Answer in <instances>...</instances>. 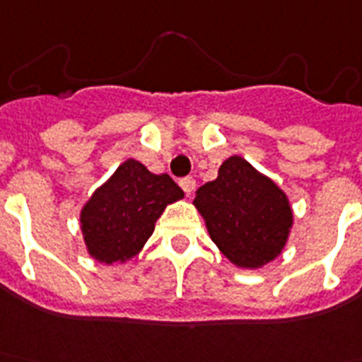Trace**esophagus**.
I'll return each instance as SVG.
<instances>
[{"instance_id":"esophagus-1","label":"esophagus","mask_w":362,"mask_h":362,"mask_svg":"<svg viewBox=\"0 0 362 362\" xmlns=\"http://www.w3.org/2000/svg\"><path fill=\"white\" fill-rule=\"evenodd\" d=\"M180 187L185 191V194H191L194 191V187H197V182H194L193 177H185V178H180Z\"/></svg>"}]
</instances>
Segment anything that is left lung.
<instances>
[{
	"instance_id": "8db88e82",
	"label": "left lung",
	"mask_w": 362,
	"mask_h": 362,
	"mask_svg": "<svg viewBox=\"0 0 362 362\" xmlns=\"http://www.w3.org/2000/svg\"><path fill=\"white\" fill-rule=\"evenodd\" d=\"M193 204L209 237L238 268H260L275 259L293 220L286 194L240 156L226 160Z\"/></svg>"
}]
</instances>
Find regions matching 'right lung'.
Masks as SVG:
<instances>
[{
	"instance_id": "add662e5",
	"label": "right lung",
	"mask_w": 362,
	"mask_h": 362,
	"mask_svg": "<svg viewBox=\"0 0 362 362\" xmlns=\"http://www.w3.org/2000/svg\"><path fill=\"white\" fill-rule=\"evenodd\" d=\"M184 197L169 175L127 160L81 209L87 250L100 262H124L142 250L168 204Z\"/></svg>"
}]
</instances>
